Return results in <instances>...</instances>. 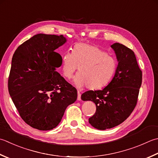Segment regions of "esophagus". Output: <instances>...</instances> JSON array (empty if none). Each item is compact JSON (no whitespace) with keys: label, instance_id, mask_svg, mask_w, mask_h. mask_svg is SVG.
I'll list each match as a JSON object with an SVG mask.
<instances>
[{"label":"esophagus","instance_id":"1","mask_svg":"<svg viewBox=\"0 0 158 158\" xmlns=\"http://www.w3.org/2000/svg\"><path fill=\"white\" fill-rule=\"evenodd\" d=\"M77 100L81 101V93L79 91L77 92Z\"/></svg>","mask_w":158,"mask_h":158}]
</instances>
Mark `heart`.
<instances>
[{"instance_id":"b5f03b06","label":"heart","mask_w":158,"mask_h":158,"mask_svg":"<svg viewBox=\"0 0 158 158\" xmlns=\"http://www.w3.org/2000/svg\"><path fill=\"white\" fill-rule=\"evenodd\" d=\"M74 83L77 88L88 86L89 89H97L109 83L117 68L116 60L98 46L78 44L75 46L73 53L62 55L61 73L67 79H70L78 68Z\"/></svg>"}]
</instances>
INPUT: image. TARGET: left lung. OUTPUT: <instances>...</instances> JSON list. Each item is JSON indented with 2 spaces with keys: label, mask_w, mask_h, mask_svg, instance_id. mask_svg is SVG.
<instances>
[{
  "label": "left lung",
  "mask_w": 158,
  "mask_h": 158,
  "mask_svg": "<svg viewBox=\"0 0 158 158\" xmlns=\"http://www.w3.org/2000/svg\"><path fill=\"white\" fill-rule=\"evenodd\" d=\"M111 48L118 61L112 81L101 90H89L81 97L95 103L97 110L89 123L99 130L114 127L128 118L136 106L142 84L143 75L134 51L119 43Z\"/></svg>",
  "instance_id": "8db88e82"
}]
</instances>
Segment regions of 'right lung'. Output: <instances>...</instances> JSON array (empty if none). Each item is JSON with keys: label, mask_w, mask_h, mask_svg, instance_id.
Returning <instances> with one entry per match:
<instances>
[{"label": "right lung", "mask_w": 158, "mask_h": 158, "mask_svg": "<svg viewBox=\"0 0 158 158\" xmlns=\"http://www.w3.org/2000/svg\"><path fill=\"white\" fill-rule=\"evenodd\" d=\"M66 42L62 35L37 34L18 46L12 57L9 93L21 118L39 130L56 127L77 100L76 88L56 71L62 57L55 50Z\"/></svg>", "instance_id": "add662e5"}]
</instances>
